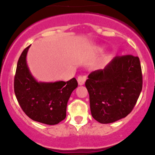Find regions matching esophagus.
I'll use <instances>...</instances> for the list:
<instances>
[{"label": "esophagus", "instance_id": "obj_1", "mask_svg": "<svg viewBox=\"0 0 155 155\" xmlns=\"http://www.w3.org/2000/svg\"><path fill=\"white\" fill-rule=\"evenodd\" d=\"M85 78L83 76H78V82L79 85H83L84 84V82H85Z\"/></svg>", "mask_w": 155, "mask_h": 155}]
</instances>
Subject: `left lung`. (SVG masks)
Here are the masks:
<instances>
[{
	"label": "left lung",
	"instance_id": "left-lung-1",
	"mask_svg": "<svg viewBox=\"0 0 155 155\" xmlns=\"http://www.w3.org/2000/svg\"><path fill=\"white\" fill-rule=\"evenodd\" d=\"M142 84L140 59L132 55L117 56L104 69L91 72L85 86L93 118L105 124L126 117L136 105Z\"/></svg>",
	"mask_w": 155,
	"mask_h": 155
}]
</instances>
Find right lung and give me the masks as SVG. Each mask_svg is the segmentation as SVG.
I'll return each mask as SVG.
<instances>
[{"mask_svg": "<svg viewBox=\"0 0 155 155\" xmlns=\"http://www.w3.org/2000/svg\"><path fill=\"white\" fill-rule=\"evenodd\" d=\"M18 61L14 89L24 113L34 121L55 125L66 118L67 105L71 93L78 87L76 79L52 83L38 82L30 73L26 63L28 48Z\"/></svg>", "mask_w": 155, "mask_h": 155, "instance_id": "add662e5", "label": "right lung"}]
</instances>
